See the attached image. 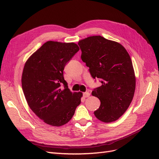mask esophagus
I'll return each mask as SVG.
<instances>
[{"mask_svg": "<svg viewBox=\"0 0 159 159\" xmlns=\"http://www.w3.org/2000/svg\"><path fill=\"white\" fill-rule=\"evenodd\" d=\"M89 95H90V93L89 92H85L83 94L84 98H88V97H89Z\"/></svg>", "mask_w": 159, "mask_h": 159, "instance_id": "1", "label": "esophagus"}]
</instances>
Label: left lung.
<instances>
[{
    "label": "left lung",
    "instance_id": "obj_1",
    "mask_svg": "<svg viewBox=\"0 0 159 159\" xmlns=\"http://www.w3.org/2000/svg\"><path fill=\"white\" fill-rule=\"evenodd\" d=\"M78 45L81 58L89 67L90 74L102 84L91 93L101 102L95 116L104 123L115 121L129 107L135 90L131 57L121 44L101 36L81 40Z\"/></svg>",
    "mask_w": 159,
    "mask_h": 159
}]
</instances>
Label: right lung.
<instances>
[{
	"mask_svg": "<svg viewBox=\"0 0 159 159\" xmlns=\"http://www.w3.org/2000/svg\"><path fill=\"white\" fill-rule=\"evenodd\" d=\"M79 50L74 42L48 41L24 67L22 88L28 106L50 125L60 127L70 121L81 103L82 93L71 92L63 75L67 62Z\"/></svg>",
	"mask_w": 159,
	"mask_h": 159,
	"instance_id": "add662e5",
	"label": "right lung"
}]
</instances>
